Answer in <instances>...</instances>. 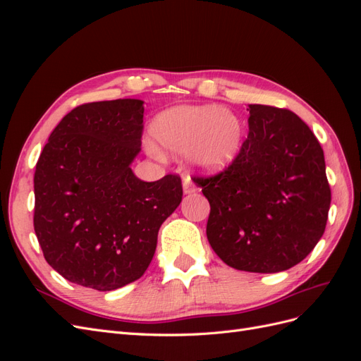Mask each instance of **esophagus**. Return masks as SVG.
Returning a JSON list of instances; mask_svg holds the SVG:
<instances>
[{"mask_svg": "<svg viewBox=\"0 0 361 361\" xmlns=\"http://www.w3.org/2000/svg\"><path fill=\"white\" fill-rule=\"evenodd\" d=\"M182 188H183V194H192V192H195V190H197V188H195L194 182L190 178H185L183 179Z\"/></svg>", "mask_w": 361, "mask_h": 361, "instance_id": "esophagus-1", "label": "esophagus"}]
</instances>
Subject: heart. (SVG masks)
<instances>
[{"label":"heart","mask_w":361,"mask_h":361,"mask_svg":"<svg viewBox=\"0 0 361 361\" xmlns=\"http://www.w3.org/2000/svg\"><path fill=\"white\" fill-rule=\"evenodd\" d=\"M152 134L164 149L187 152L194 169L216 174L231 167L241 154L244 123L226 108L180 105L159 113L152 123Z\"/></svg>","instance_id":"heart-1"}]
</instances>
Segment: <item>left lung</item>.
<instances>
[{"label":"left lung","instance_id":"1","mask_svg":"<svg viewBox=\"0 0 361 361\" xmlns=\"http://www.w3.org/2000/svg\"><path fill=\"white\" fill-rule=\"evenodd\" d=\"M250 133L231 167L197 178L211 204L207 241L239 271H286L324 235L331 191L324 150L289 110L248 105Z\"/></svg>","mask_w":361,"mask_h":361}]
</instances>
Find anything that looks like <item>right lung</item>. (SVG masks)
<instances>
[{
  "mask_svg": "<svg viewBox=\"0 0 361 361\" xmlns=\"http://www.w3.org/2000/svg\"><path fill=\"white\" fill-rule=\"evenodd\" d=\"M145 102L116 99L73 108L43 147L35 173V232L64 279L114 290L145 274L161 224L182 202L180 178L138 179Z\"/></svg>",
  "mask_w": 361,
  "mask_h": 361,
  "instance_id": "right-lung-1",
  "label": "right lung"
}]
</instances>
